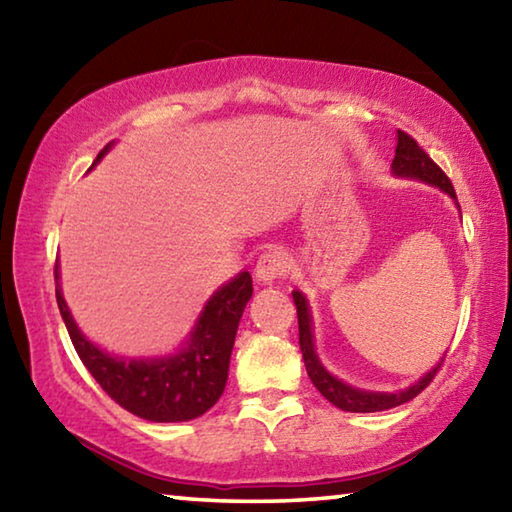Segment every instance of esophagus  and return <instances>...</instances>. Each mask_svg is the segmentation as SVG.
I'll return each mask as SVG.
<instances>
[{
	"label": "esophagus",
	"mask_w": 512,
	"mask_h": 512,
	"mask_svg": "<svg viewBox=\"0 0 512 512\" xmlns=\"http://www.w3.org/2000/svg\"><path fill=\"white\" fill-rule=\"evenodd\" d=\"M287 257L280 250H268L262 257L257 259V266H255V277L257 282L262 284H271L275 280H280V277L287 273Z\"/></svg>",
	"instance_id": "esophagus-1"
}]
</instances>
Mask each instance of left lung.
Returning <instances> with one entry per match:
<instances>
[{
    "mask_svg": "<svg viewBox=\"0 0 512 512\" xmlns=\"http://www.w3.org/2000/svg\"><path fill=\"white\" fill-rule=\"evenodd\" d=\"M393 176L397 178H409V180H420V183H427L431 187L443 189L447 196L454 198V203L458 210L461 205L456 201V192L449 178L445 176V171L433 162L427 153H424L418 142L413 140L411 135H406L402 131H397V146H395V158L391 164ZM293 302H296L298 309V329H300V352L302 359H305V368L307 375L311 379L320 395L325 397L327 402H332L336 409L341 411H350V413H375V411H386L393 409V406H400L404 402L413 400L415 395H420L424 388L431 384V379L436 377V372L443 366L445 357H440V361L433 366L429 372L411 384L404 391H395V393H379V391H363V388H354L350 384H345L343 379L334 377L323 363H320L318 354H316V343H314V318H311V309H309V300L302 291H293Z\"/></svg>",
    "mask_w": 512,
    "mask_h": 512,
    "instance_id": "1",
    "label": "left lung"
}]
</instances>
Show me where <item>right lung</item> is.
<instances>
[{
    "mask_svg": "<svg viewBox=\"0 0 512 512\" xmlns=\"http://www.w3.org/2000/svg\"><path fill=\"white\" fill-rule=\"evenodd\" d=\"M110 142L90 171L112 149ZM56 302L83 366L112 400L137 418L151 422H187L210 411L228 381L230 354L241 314L253 296V277L241 271L205 302L183 348L164 357H115L85 336L60 289L56 262Z\"/></svg>",
    "mask_w": 512,
    "mask_h": 512,
    "instance_id": "right-lung-1",
    "label": "right lung"
}]
</instances>
